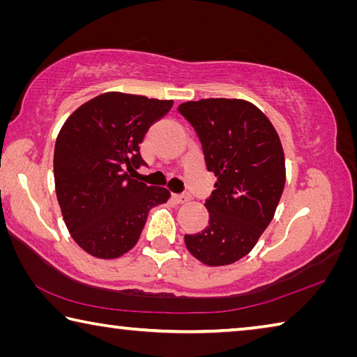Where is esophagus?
I'll use <instances>...</instances> for the list:
<instances>
[{
    "label": "esophagus",
    "instance_id": "1",
    "mask_svg": "<svg viewBox=\"0 0 357 357\" xmlns=\"http://www.w3.org/2000/svg\"><path fill=\"white\" fill-rule=\"evenodd\" d=\"M173 199H174V203L184 204V203H187V201H189V197H187V195H173Z\"/></svg>",
    "mask_w": 357,
    "mask_h": 357
}]
</instances>
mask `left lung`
<instances>
[{
	"label": "left lung",
	"mask_w": 357,
	"mask_h": 357,
	"mask_svg": "<svg viewBox=\"0 0 357 357\" xmlns=\"http://www.w3.org/2000/svg\"><path fill=\"white\" fill-rule=\"evenodd\" d=\"M178 109L195 128L207 170L217 176L204 204L209 225L184 236L185 246L209 267L234 264L255 248L281 199L286 159L280 135L245 100L187 101Z\"/></svg>",
	"instance_id": "8db88e82"
}]
</instances>
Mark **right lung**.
<instances>
[{"label": "right lung", "instance_id": "1", "mask_svg": "<svg viewBox=\"0 0 357 357\" xmlns=\"http://www.w3.org/2000/svg\"><path fill=\"white\" fill-rule=\"evenodd\" d=\"M172 100L106 92L63 123L54 146V185L63 222L90 256L116 259L137 243L151 207L170 198L165 187L131 178L144 165L140 144Z\"/></svg>", "mask_w": 357, "mask_h": 357}]
</instances>
